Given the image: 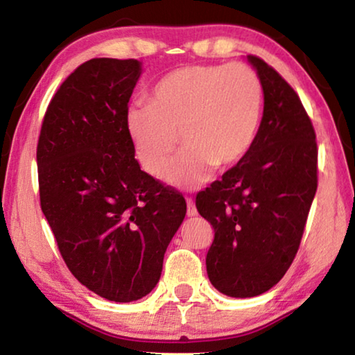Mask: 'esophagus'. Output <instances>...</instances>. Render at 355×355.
I'll return each instance as SVG.
<instances>
[{"instance_id": "34e87169", "label": "esophagus", "mask_w": 355, "mask_h": 355, "mask_svg": "<svg viewBox=\"0 0 355 355\" xmlns=\"http://www.w3.org/2000/svg\"><path fill=\"white\" fill-rule=\"evenodd\" d=\"M186 205H188V208H186V213H188V216H196L197 214V208H196V203L194 200L191 199H186Z\"/></svg>"}]
</instances>
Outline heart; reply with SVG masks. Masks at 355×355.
<instances>
[{"instance_id": "1", "label": "heart", "mask_w": 355, "mask_h": 355, "mask_svg": "<svg viewBox=\"0 0 355 355\" xmlns=\"http://www.w3.org/2000/svg\"><path fill=\"white\" fill-rule=\"evenodd\" d=\"M263 110V84L244 62L186 65L167 73L148 94V105L131 106L125 127L137 163L161 177L180 144L167 182L199 188L216 166L230 169L255 142Z\"/></svg>"}]
</instances>
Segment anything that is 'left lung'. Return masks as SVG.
<instances>
[{
    "mask_svg": "<svg viewBox=\"0 0 355 355\" xmlns=\"http://www.w3.org/2000/svg\"><path fill=\"white\" fill-rule=\"evenodd\" d=\"M264 94L263 119L243 161L196 197L214 228L208 279L230 297L279 284L297 254L318 188L313 123L296 91L261 58L248 56Z\"/></svg>",
    "mask_w": 355,
    "mask_h": 355,
    "instance_id": "obj_1",
    "label": "left lung"
}]
</instances>
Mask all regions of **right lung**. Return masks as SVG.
Listing matches in <instances>:
<instances>
[{
	"instance_id": "1",
	"label": "right lung",
	"mask_w": 355,
	"mask_h": 355,
	"mask_svg": "<svg viewBox=\"0 0 355 355\" xmlns=\"http://www.w3.org/2000/svg\"><path fill=\"white\" fill-rule=\"evenodd\" d=\"M141 64L95 58L53 95L37 142L40 208L70 272L98 296L131 302L158 284L186 214L172 186L141 171L125 116Z\"/></svg>"
}]
</instances>
